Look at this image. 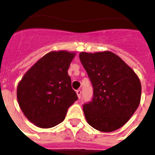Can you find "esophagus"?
Returning a JSON list of instances; mask_svg holds the SVG:
<instances>
[{
	"label": "esophagus",
	"mask_w": 155,
	"mask_h": 155,
	"mask_svg": "<svg viewBox=\"0 0 155 155\" xmlns=\"http://www.w3.org/2000/svg\"><path fill=\"white\" fill-rule=\"evenodd\" d=\"M77 93V95H78V99L81 98V91L80 90H78L76 91Z\"/></svg>",
	"instance_id": "34e87169"
}]
</instances>
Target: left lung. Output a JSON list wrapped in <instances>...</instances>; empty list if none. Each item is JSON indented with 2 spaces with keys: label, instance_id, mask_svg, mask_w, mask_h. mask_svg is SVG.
<instances>
[{
  "label": "left lung",
  "instance_id": "left-lung-1",
  "mask_svg": "<svg viewBox=\"0 0 155 155\" xmlns=\"http://www.w3.org/2000/svg\"><path fill=\"white\" fill-rule=\"evenodd\" d=\"M94 88L92 101L83 105L87 122L101 132L123 127L138 109L142 85L135 72L110 51L79 54Z\"/></svg>",
  "mask_w": 155,
  "mask_h": 155
}]
</instances>
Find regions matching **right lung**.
<instances>
[{"instance_id":"1","label":"right lung","mask_w":155,"mask_h":155,"mask_svg":"<svg viewBox=\"0 0 155 155\" xmlns=\"http://www.w3.org/2000/svg\"><path fill=\"white\" fill-rule=\"evenodd\" d=\"M75 52L52 51L25 74L17 89L18 104L25 116L40 128H51L65 119L78 97L68 74Z\"/></svg>"}]
</instances>
